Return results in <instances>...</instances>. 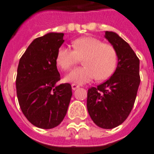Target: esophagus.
I'll return each mask as SVG.
<instances>
[{
  "mask_svg": "<svg viewBox=\"0 0 154 154\" xmlns=\"http://www.w3.org/2000/svg\"><path fill=\"white\" fill-rule=\"evenodd\" d=\"M79 87H80L79 85H77L72 84V90H76V89H78Z\"/></svg>",
  "mask_w": 154,
  "mask_h": 154,
  "instance_id": "esophagus-1",
  "label": "esophagus"
}]
</instances>
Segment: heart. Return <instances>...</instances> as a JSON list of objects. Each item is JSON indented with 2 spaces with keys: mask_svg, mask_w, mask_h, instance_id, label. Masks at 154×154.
<instances>
[{
  "mask_svg": "<svg viewBox=\"0 0 154 154\" xmlns=\"http://www.w3.org/2000/svg\"><path fill=\"white\" fill-rule=\"evenodd\" d=\"M73 49L61 45L56 61L64 71H69L84 58L83 67L77 68L65 77L66 82L85 84L94 78L107 79L113 73L117 62V52L112 45L102 43L93 37H83L72 42Z\"/></svg>",
  "mask_w": 154,
  "mask_h": 154,
  "instance_id": "obj_1",
  "label": "heart"
}]
</instances>
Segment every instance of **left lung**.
<instances>
[{"label":"left lung","instance_id":"8db88e82","mask_svg":"<svg viewBox=\"0 0 154 154\" xmlns=\"http://www.w3.org/2000/svg\"><path fill=\"white\" fill-rule=\"evenodd\" d=\"M105 37L117 52L114 73L87 94V109L91 119L102 129H113L125 121L134 107L140 85V60L119 35L105 31Z\"/></svg>","mask_w":154,"mask_h":154}]
</instances>
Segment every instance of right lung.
<instances>
[{
  "mask_svg": "<svg viewBox=\"0 0 154 154\" xmlns=\"http://www.w3.org/2000/svg\"><path fill=\"white\" fill-rule=\"evenodd\" d=\"M63 37V32H49L37 37L19 60L16 80L18 102L28 121L41 129L60 125L72 97L71 85H57L60 77L56 57L65 42Z\"/></svg>",
  "mask_w": 154,
  "mask_h": 154,
  "instance_id": "1",
  "label": "right lung"
}]
</instances>
